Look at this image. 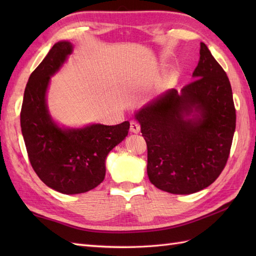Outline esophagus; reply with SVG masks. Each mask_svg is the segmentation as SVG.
Listing matches in <instances>:
<instances>
[{
    "mask_svg": "<svg viewBox=\"0 0 256 256\" xmlns=\"http://www.w3.org/2000/svg\"><path fill=\"white\" fill-rule=\"evenodd\" d=\"M130 130H131V132L133 133H138L140 130V125L136 121H131L130 122Z\"/></svg>",
    "mask_w": 256,
    "mask_h": 256,
    "instance_id": "esophagus-1",
    "label": "esophagus"
}]
</instances>
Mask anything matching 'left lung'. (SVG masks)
<instances>
[{"label": "left lung", "instance_id": "left-lung-1", "mask_svg": "<svg viewBox=\"0 0 256 256\" xmlns=\"http://www.w3.org/2000/svg\"><path fill=\"white\" fill-rule=\"evenodd\" d=\"M192 82L135 114L148 145L150 182L162 192L189 194L210 186L226 165L236 114L229 78L200 42ZM194 110L197 117L186 118Z\"/></svg>", "mask_w": 256, "mask_h": 256}]
</instances>
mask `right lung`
Instances as JSON below:
<instances>
[{
  "label": "right lung",
  "instance_id": "right-lung-1",
  "mask_svg": "<svg viewBox=\"0 0 256 256\" xmlns=\"http://www.w3.org/2000/svg\"><path fill=\"white\" fill-rule=\"evenodd\" d=\"M72 52L69 42L52 46L30 76L20 110V128L32 170L48 187L62 194L86 192L103 182L106 158L122 142L130 122L118 125L92 124L62 130L52 121L46 106L50 76Z\"/></svg>",
  "mask_w": 256,
  "mask_h": 256
}]
</instances>
